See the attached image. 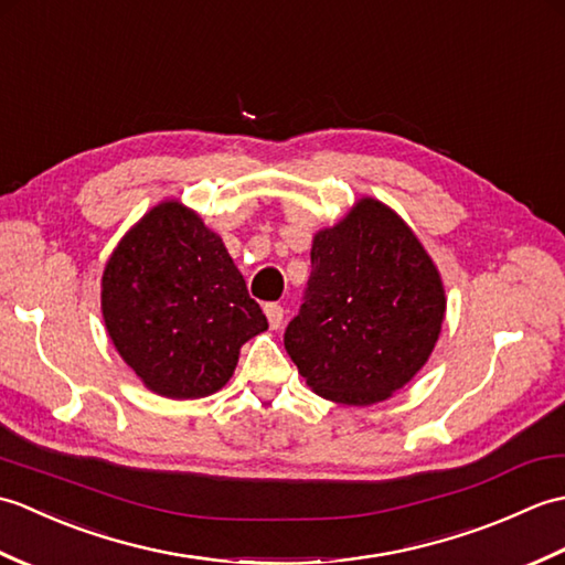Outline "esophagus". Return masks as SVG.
I'll return each instance as SVG.
<instances>
[{"label":"esophagus","mask_w":565,"mask_h":565,"mask_svg":"<svg viewBox=\"0 0 565 565\" xmlns=\"http://www.w3.org/2000/svg\"><path fill=\"white\" fill-rule=\"evenodd\" d=\"M264 313H267V320H269V328L271 330H279L281 328L284 308L279 303H267V306H264Z\"/></svg>","instance_id":"obj_1"}]
</instances>
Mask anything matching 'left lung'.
<instances>
[{
	"label": "left lung",
	"mask_w": 565,
	"mask_h": 565,
	"mask_svg": "<svg viewBox=\"0 0 565 565\" xmlns=\"http://www.w3.org/2000/svg\"><path fill=\"white\" fill-rule=\"evenodd\" d=\"M310 267L301 310L284 332L298 374L334 403L386 401L435 350L447 308L437 267L374 199L313 237Z\"/></svg>",
	"instance_id": "left-lung-1"
}]
</instances>
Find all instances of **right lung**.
<instances>
[{
    "mask_svg": "<svg viewBox=\"0 0 565 565\" xmlns=\"http://www.w3.org/2000/svg\"><path fill=\"white\" fill-rule=\"evenodd\" d=\"M102 310L118 354L167 398H203L233 376L267 318L223 239L177 201L154 206L106 264Z\"/></svg>",
    "mask_w": 565,
    "mask_h": 565,
    "instance_id": "1",
    "label": "right lung"
}]
</instances>
